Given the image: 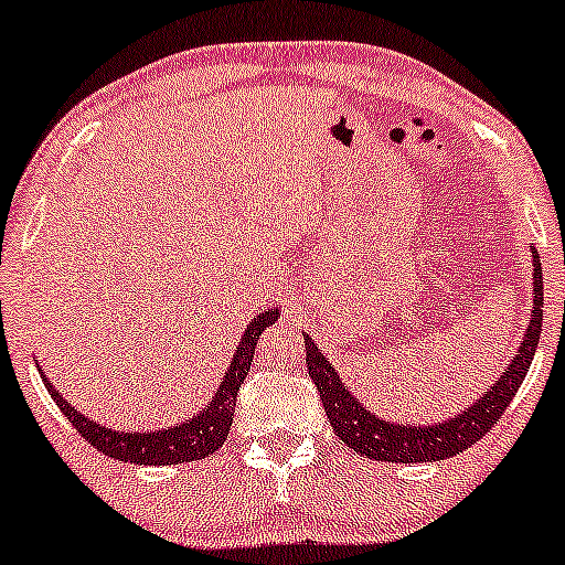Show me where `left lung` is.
Returning <instances> with one entry per match:
<instances>
[{
	"instance_id": "1",
	"label": "left lung",
	"mask_w": 565,
	"mask_h": 565,
	"mask_svg": "<svg viewBox=\"0 0 565 565\" xmlns=\"http://www.w3.org/2000/svg\"><path fill=\"white\" fill-rule=\"evenodd\" d=\"M534 257V318L529 323L526 334L519 348V355L508 365V371L498 379V384L489 386L487 394H481L471 407H466L460 416L447 418L445 424L434 426H411L382 420L365 411L358 403V397L342 384L339 373L331 369V363L318 352L316 342L305 337V350H308V373L312 384L321 392V403L329 424L334 426L337 437L352 450L365 455V458L384 460V463H426V460H445L452 455H460L471 445L484 437V434L498 424V418L511 405V399L519 392L523 379H526L529 363L534 360L536 344L542 334V263L536 249Z\"/></svg>"
}]
</instances>
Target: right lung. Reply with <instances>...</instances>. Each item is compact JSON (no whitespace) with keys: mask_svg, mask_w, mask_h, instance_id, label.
Segmentation results:
<instances>
[{"mask_svg":"<svg viewBox=\"0 0 565 565\" xmlns=\"http://www.w3.org/2000/svg\"><path fill=\"white\" fill-rule=\"evenodd\" d=\"M278 318V308L265 310L263 316H257L253 323L244 329V337L236 348L231 365L223 376L221 386H217L213 403L205 411L196 413L194 418L183 420V424L168 426L160 431H115L99 426V420H92L84 413H78L63 394L54 390V384L46 382L44 371L42 382L46 392L52 394V399L57 403L63 416L71 420L73 429L84 437L88 445L97 447L102 455L115 460H124V463L136 466H173V463H186V460H202L207 455H213L217 447L223 445L234 424V407H236V392L244 384L249 365H253L257 339L265 331V326H274Z\"/></svg>","mask_w":565,"mask_h":565,"instance_id":"add662e5","label":"right lung"}]
</instances>
